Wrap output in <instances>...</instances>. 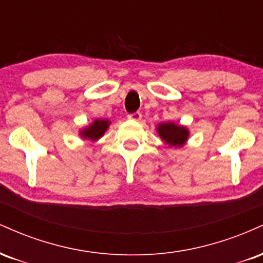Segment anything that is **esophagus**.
<instances>
[{"label": "esophagus", "mask_w": 263, "mask_h": 263, "mask_svg": "<svg viewBox=\"0 0 263 263\" xmlns=\"http://www.w3.org/2000/svg\"><path fill=\"white\" fill-rule=\"evenodd\" d=\"M128 120H131V121H141L142 119V114L141 112H135V114H129L127 116Z\"/></svg>", "instance_id": "esophagus-1"}]
</instances>
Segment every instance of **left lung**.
Masks as SVG:
<instances>
[{
    "mask_svg": "<svg viewBox=\"0 0 263 263\" xmlns=\"http://www.w3.org/2000/svg\"><path fill=\"white\" fill-rule=\"evenodd\" d=\"M157 134L168 147L180 148L186 144L189 138V129L183 125H177L174 122H161L157 125Z\"/></svg>",
    "mask_w": 263,
    "mask_h": 263,
    "instance_id": "8db88e82",
    "label": "left lung"
}]
</instances>
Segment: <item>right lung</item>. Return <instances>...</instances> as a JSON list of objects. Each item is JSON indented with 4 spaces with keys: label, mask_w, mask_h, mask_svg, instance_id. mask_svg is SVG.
Wrapping results in <instances>:
<instances>
[{
    "label": "right lung",
    "mask_w": 263,
    "mask_h": 263,
    "mask_svg": "<svg viewBox=\"0 0 263 263\" xmlns=\"http://www.w3.org/2000/svg\"><path fill=\"white\" fill-rule=\"evenodd\" d=\"M110 125H111L110 120L96 119L95 121H92L89 126H85L84 128H81L79 131V135L83 140L96 142L98 140H100L102 136L105 135V132L107 131V128L110 127Z\"/></svg>",
    "instance_id": "obj_1"
}]
</instances>
